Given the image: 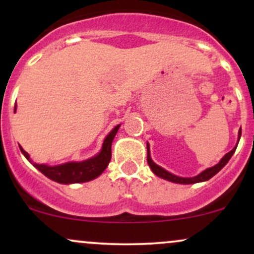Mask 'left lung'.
I'll return each instance as SVG.
<instances>
[{
    "mask_svg": "<svg viewBox=\"0 0 254 254\" xmlns=\"http://www.w3.org/2000/svg\"><path fill=\"white\" fill-rule=\"evenodd\" d=\"M241 137V127L240 130H239V137H238V143H239V139H240ZM238 144L235 145L234 148H233L232 150L229 151V153H227L226 155H224L222 159L220 160V162H218L217 165L212 166L210 168H206L205 171H203L202 173H199L198 176L196 177H192V178H183V177H178V176H174V174L170 173L168 171L164 170L162 167H160L159 165H156L155 162L151 160L150 157V150H149V144L147 143V161H148V165H149L150 170L153 171V173L155 174V176L162 178V179H166L168 180V182H172V183H177V184H196V183H202V182H206V180H209L210 178H212L215 176V174L218 173L224 166L227 165V162L229 161L230 157H232L233 154L235 153V149H237Z\"/></svg>",
    "mask_w": 254,
    "mask_h": 254,
    "instance_id": "left-lung-1",
    "label": "left lung"
}]
</instances>
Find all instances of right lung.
Here are the masks:
<instances>
[{
	"label": "right lung",
	"instance_id": "right-lung-1",
	"mask_svg": "<svg viewBox=\"0 0 254 254\" xmlns=\"http://www.w3.org/2000/svg\"><path fill=\"white\" fill-rule=\"evenodd\" d=\"M16 109V106H15ZM121 127L118 124L106 138L104 139L103 148H101L100 153L98 155L90 157L88 160H84L81 162H66V164H62L58 166H48V165H39L33 164L37 170H39L45 177L49 179L54 180L60 184H76V183H86L89 180L95 179L100 176L103 172L106 170V167L110 164L111 156V145H112V141L115 138L116 133ZM20 150L24 154L27 160H30V155L27 151H25L20 147Z\"/></svg>",
	"mask_w": 254,
	"mask_h": 254
}]
</instances>
